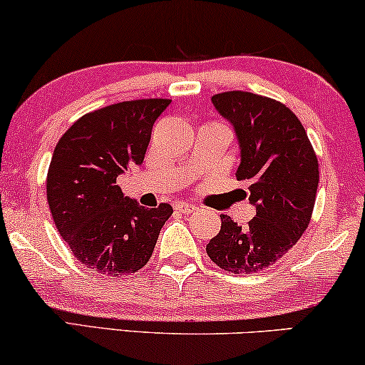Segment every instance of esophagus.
Returning <instances> with one entry per match:
<instances>
[{
    "instance_id": "34e87169",
    "label": "esophagus",
    "mask_w": 365,
    "mask_h": 365,
    "mask_svg": "<svg viewBox=\"0 0 365 365\" xmlns=\"http://www.w3.org/2000/svg\"><path fill=\"white\" fill-rule=\"evenodd\" d=\"M177 209L182 212V214H190V212H195L197 210V205L187 204V202H178Z\"/></svg>"
}]
</instances>
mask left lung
I'll use <instances>...</instances> for the list:
<instances>
[{"label":"left lung","mask_w":365,"mask_h":365,"mask_svg":"<svg viewBox=\"0 0 365 365\" xmlns=\"http://www.w3.org/2000/svg\"><path fill=\"white\" fill-rule=\"evenodd\" d=\"M212 104L236 133L241 151L236 177L249 185L256 217L241 227L220 215L207 255L229 273H257L283 257L310 224L318 160L299 119L278 101L230 91L212 96Z\"/></svg>","instance_id":"8db88e82"}]
</instances>
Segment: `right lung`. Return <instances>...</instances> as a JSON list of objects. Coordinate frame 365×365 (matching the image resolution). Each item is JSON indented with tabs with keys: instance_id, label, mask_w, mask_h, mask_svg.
<instances>
[{
	"instance_id": "obj_1",
	"label": "right lung",
	"mask_w": 365,
	"mask_h": 365,
	"mask_svg": "<svg viewBox=\"0 0 365 365\" xmlns=\"http://www.w3.org/2000/svg\"><path fill=\"white\" fill-rule=\"evenodd\" d=\"M170 99L126 101L86 114L53 150L47 200L60 236L82 264L131 274L153 255L170 204L146 209L124 197L119 175L143 163L151 129Z\"/></svg>"
}]
</instances>
